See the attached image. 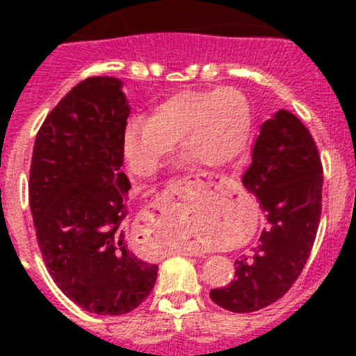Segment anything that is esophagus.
<instances>
[{
  "label": "esophagus",
  "instance_id": "esophagus-1",
  "mask_svg": "<svg viewBox=\"0 0 356 356\" xmlns=\"http://www.w3.org/2000/svg\"><path fill=\"white\" fill-rule=\"evenodd\" d=\"M188 184H191V181H189V179H181V181H177L175 182V191L177 193H184V191H188ZM193 184H195V182H193ZM184 254H189V257H198L200 254V250H191V248H188V250H184Z\"/></svg>",
  "mask_w": 356,
  "mask_h": 356
}]
</instances>
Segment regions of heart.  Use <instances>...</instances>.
I'll return each instance as SVG.
<instances>
[{"instance_id": "heart-1", "label": "heart", "mask_w": 356, "mask_h": 356, "mask_svg": "<svg viewBox=\"0 0 356 356\" xmlns=\"http://www.w3.org/2000/svg\"><path fill=\"white\" fill-rule=\"evenodd\" d=\"M251 108L236 88L186 89L132 118L122 136V155L132 174L152 177L181 139L182 155L200 168L218 170L245 152Z\"/></svg>"}]
</instances>
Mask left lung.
Listing matches in <instances>:
<instances>
[{"label":"left lung","instance_id":"obj_1","mask_svg":"<svg viewBox=\"0 0 356 356\" xmlns=\"http://www.w3.org/2000/svg\"><path fill=\"white\" fill-rule=\"evenodd\" d=\"M322 163L310 131L288 110L260 125L243 186L265 213L254 253L236 260V277L210 298L229 312L248 314L288 293L303 270L322 213Z\"/></svg>","mask_w":356,"mask_h":356}]
</instances>
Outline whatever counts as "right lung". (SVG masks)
Masks as SVG:
<instances>
[{
  "instance_id": "right-lung-1",
  "label": "right lung",
  "mask_w": 356,
  "mask_h": 356,
  "mask_svg": "<svg viewBox=\"0 0 356 356\" xmlns=\"http://www.w3.org/2000/svg\"><path fill=\"white\" fill-rule=\"evenodd\" d=\"M122 86L89 77L72 88L35 136L29 179L49 275L68 300L98 315L138 308L158 274L125 239L131 182L122 172V136L131 106Z\"/></svg>"
}]
</instances>
